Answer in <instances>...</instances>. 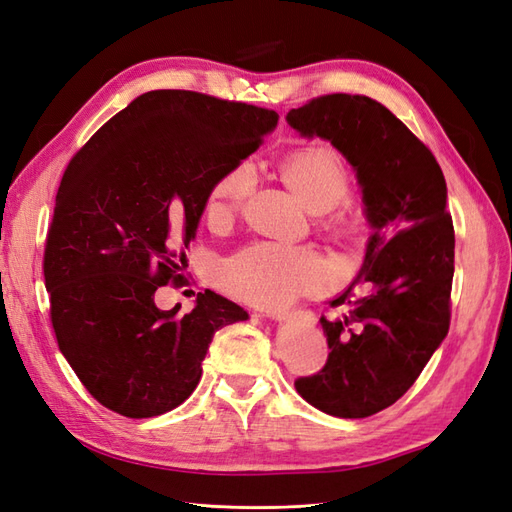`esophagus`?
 <instances>
[{
  "mask_svg": "<svg viewBox=\"0 0 512 512\" xmlns=\"http://www.w3.org/2000/svg\"><path fill=\"white\" fill-rule=\"evenodd\" d=\"M275 320H301L305 324H316V314L312 312H282V314H271Z\"/></svg>",
  "mask_w": 512,
  "mask_h": 512,
  "instance_id": "esophagus-1",
  "label": "esophagus"
}]
</instances>
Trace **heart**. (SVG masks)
Wrapping results in <instances>:
<instances>
[{
    "label": "heart",
    "instance_id": "b5f03b06",
    "mask_svg": "<svg viewBox=\"0 0 512 512\" xmlns=\"http://www.w3.org/2000/svg\"><path fill=\"white\" fill-rule=\"evenodd\" d=\"M282 175L312 211H329L342 203L350 188L344 158L333 147L309 145L290 151L282 160ZM256 188L252 162H237L213 183L207 198V218L228 222L241 211ZM344 222V218L339 220ZM331 267L320 252L305 245L254 241L230 254L220 265V286L245 303L282 307L305 292L329 282Z\"/></svg>",
    "mask_w": 512,
    "mask_h": 512
}]
</instances>
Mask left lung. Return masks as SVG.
I'll return each mask as SVG.
<instances>
[{
	"label": "left lung",
	"mask_w": 512,
	"mask_h": 512,
	"mask_svg": "<svg viewBox=\"0 0 512 512\" xmlns=\"http://www.w3.org/2000/svg\"><path fill=\"white\" fill-rule=\"evenodd\" d=\"M286 121L301 136L327 138L352 164L374 230L359 275L331 301L348 312L320 318L327 363L294 389L331 416L365 418L410 389L448 333L455 230L446 181L406 123L367 96H320Z\"/></svg>",
	"instance_id": "left-lung-1"
}]
</instances>
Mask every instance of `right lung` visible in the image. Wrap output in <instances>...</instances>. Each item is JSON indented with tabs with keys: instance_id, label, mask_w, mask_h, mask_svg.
Here are the masks:
<instances>
[{
	"instance_id": "obj_1",
	"label": "right lung",
	"mask_w": 512,
	"mask_h": 512,
	"mask_svg": "<svg viewBox=\"0 0 512 512\" xmlns=\"http://www.w3.org/2000/svg\"><path fill=\"white\" fill-rule=\"evenodd\" d=\"M269 108L185 89L132 100L76 151L57 190L44 284L61 354L91 397L128 418L181 406L215 331L247 312L213 290L160 309L181 284L209 192L277 126Z\"/></svg>"
}]
</instances>
